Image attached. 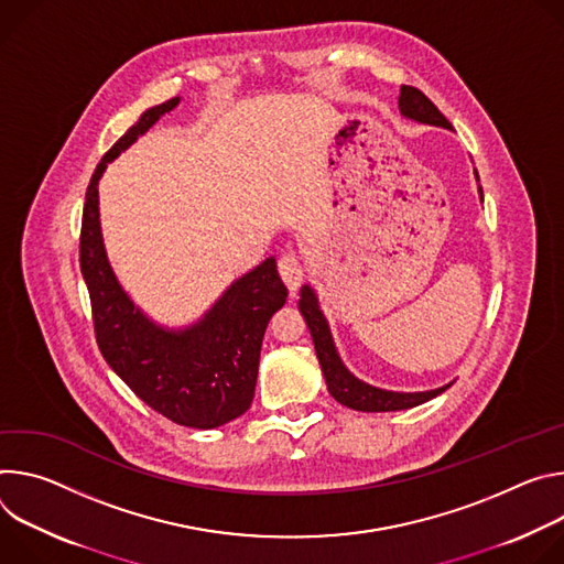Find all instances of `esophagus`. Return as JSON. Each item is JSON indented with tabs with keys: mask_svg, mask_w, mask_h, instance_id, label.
<instances>
[{
	"mask_svg": "<svg viewBox=\"0 0 564 564\" xmlns=\"http://www.w3.org/2000/svg\"><path fill=\"white\" fill-rule=\"evenodd\" d=\"M278 271H280L282 280H284V284L289 286V291L295 293L300 289V284H302V278H304V262L295 253V250H286L284 256H280Z\"/></svg>",
	"mask_w": 564,
	"mask_h": 564,
	"instance_id": "1",
	"label": "esophagus"
}]
</instances>
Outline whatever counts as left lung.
Instances as JSON below:
<instances>
[{"label":"left lung","instance_id":"8db88e82","mask_svg":"<svg viewBox=\"0 0 564 564\" xmlns=\"http://www.w3.org/2000/svg\"><path fill=\"white\" fill-rule=\"evenodd\" d=\"M399 107H401V113L408 118H414V120L427 122V124H440V128H451L448 118L440 109H436V105L416 87H410V85L401 87ZM479 193H481V187H479ZM297 306H300V314L306 321L311 338H314L316 356H318L323 373H325L327 390L338 403H343L351 410H360V412H392V410H408V408L421 405L446 390V388H442V390L419 392V394H399V392H386V390L371 388L367 383H360L345 369V365L340 362V358L336 354L327 321L318 308L316 293L308 286H302Z\"/></svg>","mask_w":564,"mask_h":564}]
</instances>
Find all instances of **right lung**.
Here are the masks:
<instances>
[{
    "mask_svg": "<svg viewBox=\"0 0 564 564\" xmlns=\"http://www.w3.org/2000/svg\"><path fill=\"white\" fill-rule=\"evenodd\" d=\"M178 98L148 109L100 159L85 197L80 271L89 289L94 334L102 358L154 412L187 427H217L241 416L253 401L262 338L286 302L275 260L237 280L206 318L185 332L152 325L116 282L98 221V178Z\"/></svg>",
    "mask_w": 564,
    "mask_h": 564,
    "instance_id": "obj_1",
    "label": "right lung"
}]
</instances>
